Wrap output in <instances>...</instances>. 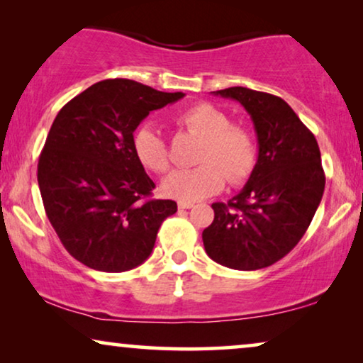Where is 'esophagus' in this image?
Masks as SVG:
<instances>
[{
    "label": "esophagus",
    "instance_id": "34e87169",
    "mask_svg": "<svg viewBox=\"0 0 363 363\" xmlns=\"http://www.w3.org/2000/svg\"><path fill=\"white\" fill-rule=\"evenodd\" d=\"M193 206H195L193 201H178V208H180V210H190Z\"/></svg>",
    "mask_w": 363,
    "mask_h": 363
}]
</instances>
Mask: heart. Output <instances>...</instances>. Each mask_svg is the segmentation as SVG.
Listing matches in <instances>:
<instances>
[{"instance_id":"1","label":"heart","mask_w":363,"mask_h":363,"mask_svg":"<svg viewBox=\"0 0 363 363\" xmlns=\"http://www.w3.org/2000/svg\"><path fill=\"white\" fill-rule=\"evenodd\" d=\"M175 123L201 137L195 158L200 165L172 172L162 182L163 195L180 201H198L220 191L226 178L233 185L250 178L257 160L255 135L246 127L231 123L226 112L200 102L177 113ZM132 148L145 170L165 173L170 168L167 142L155 127L138 128Z\"/></svg>"}]
</instances>
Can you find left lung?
<instances>
[{"instance_id":"8db88e82","label":"left lung","mask_w":363,"mask_h":363,"mask_svg":"<svg viewBox=\"0 0 363 363\" xmlns=\"http://www.w3.org/2000/svg\"><path fill=\"white\" fill-rule=\"evenodd\" d=\"M215 96L246 108L259 152L245 188L226 205H211L215 220L203 231V245L218 264L262 269L301 241L315 215L325 186L320 150L314 133L281 97L247 87H228Z\"/></svg>"}]
</instances>
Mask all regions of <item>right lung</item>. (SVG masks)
I'll use <instances>...</instances> for the list:
<instances>
[{"instance_id": "obj_1", "label": "right lung", "mask_w": 363, "mask_h": 363, "mask_svg": "<svg viewBox=\"0 0 363 363\" xmlns=\"http://www.w3.org/2000/svg\"><path fill=\"white\" fill-rule=\"evenodd\" d=\"M182 97L107 79L69 101L54 118L39 155V191L64 247L91 269L140 266L163 220L177 213L175 201L148 198L155 183L133 155L132 140L148 113Z\"/></svg>"}]
</instances>
